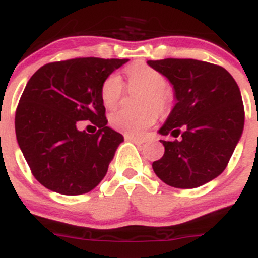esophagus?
Wrapping results in <instances>:
<instances>
[{"mask_svg":"<svg viewBox=\"0 0 258 258\" xmlns=\"http://www.w3.org/2000/svg\"><path fill=\"white\" fill-rule=\"evenodd\" d=\"M124 139L127 140V141H132L134 142V144H136V145H144V140H139V139H136V137H131V136H124Z\"/></svg>","mask_w":258,"mask_h":258,"instance_id":"34e87169","label":"esophagus"}]
</instances>
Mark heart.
<instances>
[{"instance_id": "1", "label": "heart", "mask_w": 258, "mask_h": 258, "mask_svg": "<svg viewBox=\"0 0 258 258\" xmlns=\"http://www.w3.org/2000/svg\"><path fill=\"white\" fill-rule=\"evenodd\" d=\"M124 72L130 89L146 92L142 101V107L146 109L141 112L119 109L109 114L108 123L112 128L127 136L141 137L156 121V113L153 110L160 114H166L171 108L174 94L166 87L167 81L164 74L147 66L146 62H134ZM123 94L124 84L121 77L116 73L109 74L101 86V99L104 106L109 109L116 108Z\"/></svg>"}]
</instances>
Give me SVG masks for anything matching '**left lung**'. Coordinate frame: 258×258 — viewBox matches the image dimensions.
Here are the masks:
<instances>
[{"instance_id":"left-lung-1","label":"left lung","mask_w":258,"mask_h":258,"mask_svg":"<svg viewBox=\"0 0 258 258\" xmlns=\"http://www.w3.org/2000/svg\"><path fill=\"white\" fill-rule=\"evenodd\" d=\"M174 86L176 104L160 128L164 156L155 174L180 189L204 185L221 175L241 139L244 108L233 77L222 67L196 59L149 60Z\"/></svg>"}]
</instances>
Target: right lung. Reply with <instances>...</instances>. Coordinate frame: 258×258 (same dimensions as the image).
<instances>
[{
  "label": "right lung",
  "mask_w": 258,
  "mask_h": 258,
  "mask_svg": "<svg viewBox=\"0 0 258 258\" xmlns=\"http://www.w3.org/2000/svg\"><path fill=\"white\" fill-rule=\"evenodd\" d=\"M127 61L76 57L49 62L27 82L17 104L15 130L32 175L45 187L81 196L106 176L123 136L107 126L101 86ZM79 120H91L99 131L79 132Z\"/></svg>",
  "instance_id": "obj_1"
}]
</instances>
